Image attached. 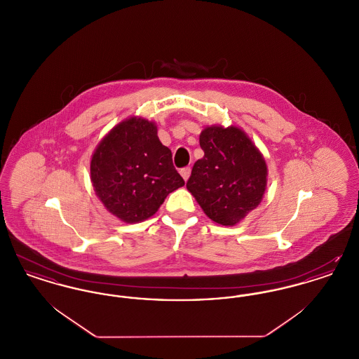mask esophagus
Masks as SVG:
<instances>
[{"instance_id":"1","label":"esophagus","mask_w":359,"mask_h":359,"mask_svg":"<svg viewBox=\"0 0 359 359\" xmlns=\"http://www.w3.org/2000/svg\"><path fill=\"white\" fill-rule=\"evenodd\" d=\"M189 173H191V168H188V167H186V168H182L180 170V175L183 176V179L187 182L188 177H189Z\"/></svg>"}]
</instances>
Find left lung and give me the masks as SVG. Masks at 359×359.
<instances>
[{"label": "left lung", "mask_w": 359, "mask_h": 359, "mask_svg": "<svg viewBox=\"0 0 359 359\" xmlns=\"http://www.w3.org/2000/svg\"><path fill=\"white\" fill-rule=\"evenodd\" d=\"M199 142L205 156L194 164L187 189L211 221L234 226L262 201L265 158L236 126H207Z\"/></svg>", "instance_id": "left-lung-1"}]
</instances>
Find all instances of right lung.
<instances>
[{"mask_svg":"<svg viewBox=\"0 0 359 359\" xmlns=\"http://www.w3.org/2000/svg\"><path fill=\"white\" fill-rule=\"evenodd\" d=\"M90 173L106 210L125 223L151 218L168 194L184 186L170 148L157 137L156 123L137 117L122 121L103 137Z\"/></svg>","mask_w":359,"mask_h":359,"instance_id":"add662e5","label":"right lung"}]
</instances>
